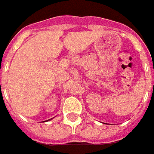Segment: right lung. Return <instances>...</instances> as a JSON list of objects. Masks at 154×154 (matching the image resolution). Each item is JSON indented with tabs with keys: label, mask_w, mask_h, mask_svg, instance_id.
<instances>
[{
	"label": "right lung",
	"mask_w": 154,
	"mask_h": 154,
	"mask_svg": "<svg viewBox=\"0 0 154 154\" xmlns=\"http://www.w3.org/2000/svg\"><path fill=\"white\" fill-rule=\"evenodd\" d=\"M51 119H49V120H47V121H50V120H51ZM47 121H44V122H47Z\"/></svg>",
	"instance_id": "obj_1"
}]
</instances>
